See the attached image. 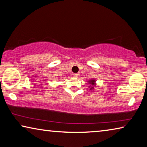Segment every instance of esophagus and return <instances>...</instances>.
<instances>
[{"label": "esophagus", "mask_w": 147, "mask_h": 147, "mask_svg": "<svg viewBox=\"0 0 147 147\" xmlns=\"http://www.w3.org/2000/svg\"><path fill=\"white\" fill-rule=\"evenodd\" d=\"M74 76L75 78H78L79 76H80V74H74Z\"/></svg>", "instance_id": "1"}]
</instances>
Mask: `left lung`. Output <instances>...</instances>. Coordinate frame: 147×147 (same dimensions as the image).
Here are the masks:
<instances>
[{"mask_svg": "<svg viewBox=\"0 0 147 147\" xmlns=\"http://www.w3.org/2000/svg\"><path fill=\"white\" fill-rule=\"evenodd\" d=\"M89 84L91 85V88H90V89H93V86H95V81L94 80H91L90 81H89ZM90 88V87H89Z\"/></svg>", "mask_w": 147, "mask_h": 147, "instance_id": "8db88e82", "label": "left lung"}]
</instances>
